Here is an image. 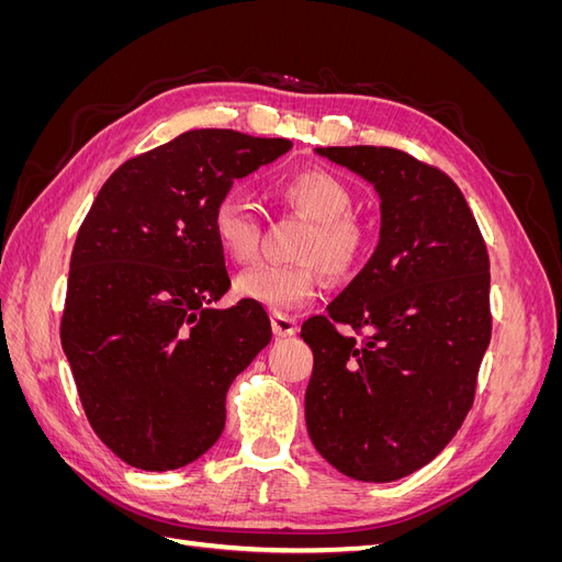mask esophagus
Returning <instances> with one entry per match:
<instances>
[{"label": "esophagus", "mask_w": 562, "mask_h": 562, "mask_svg": "<svg viewBox=\"0 0 562 562\" xmlns=\"http://www.w3.org/2000/svg\"><path fill=\"white\" fill-rule=\"evenodd\" d=\"M271 330H274L277 337H291L300 330V323L288 314H274L271 316Z\"/></svg>", "instance_id": "esophagus-1"}]
</instances>
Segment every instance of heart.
I'll return each mask as SVG.
<instances>
[{
	"instance_id": "b5f03b06",
	"label": "heart",
	"mask_w": 562,
	"mask_h": 562,
	"mask_svg": "<svg viewBox=\"0 0 562 562\" xmlns=\"http://www.w3.org/2000/svg\"><path fill=\"white\" fill-rule=\"evenodd\" d=\"M277 194L314 220V229L300 248L304 262L248 267L236 277L234 291L271 312H288L316 295L321 267L335 279L351 277L366 260L372 236L363 220L349 213V187L326 168H302L279 182ZM211 232L217 248L234 262H250L260 250V217L248 199L234 192L215 201Z\"/></svg>"
}]
</instances>
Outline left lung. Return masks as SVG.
Returning <instances> with one entry per match:
<instances>
[{"label":"left lung","instance_id":"1","mask_svg":"<svg viewBox=\"0 0 562 562\" xmlns=\"http://www.w3.org/2000/svg\"><path fill=\"white\" fill-rule=\"evenodd\" d=\"M380 196L368 265L302 323L314 351L304 419L318 454L363 483L429 464L469 413L490 345V260L459 187L401 149L316 147ZM337 322L369 335L342 336Z\"/></svg>","mask_w":562,"mask_h":562}]
</instances>
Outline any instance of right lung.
Returning <instances> with one entry per match:
<instances>
[{"mask_svg":"<svg viewBox=\"0 0 562 562\" xmlns=\"http://www.w3.org/2000/svg\"><path fill=\"white\" fill-rule=\"evenodd\" d=\"M293 147L187 131L122 164L79 227L60 342L93 431L126 464L171 471L225 429L227 389L271 339L262 304L229 291L215 201Z\"/></svg>","mask_w":562,"mask_h":562,"instance_id":"obj_1","label":"right lung"}]
</instances>
